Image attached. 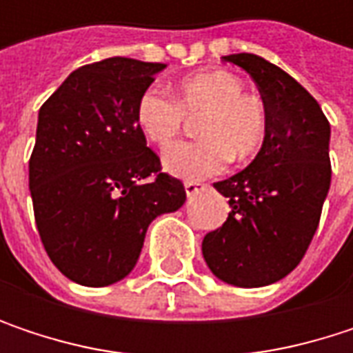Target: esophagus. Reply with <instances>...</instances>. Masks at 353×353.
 <instances>
[{"label": "esophagus", "mask_w": 353, "mask_h": 353, "mask_svg": "<svg viewBox=\"0 0 353 353\" xmlns=\"http://www.w3.org/2000/svg\"><path fill=\"white\" fill-rule=\"evenodd\" d=\"M183 188H185V194H188V196H196L198 192H204V190H206V183H200V181H185Z\"/></svg>", "instance_id": "1"}]
</instances>
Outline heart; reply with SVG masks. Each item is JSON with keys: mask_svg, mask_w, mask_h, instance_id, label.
<instances>
[{"mask_svg": "<svg viewBox=\"0 0 353 353\" xmlns=\"http://www.w3.org/2000/svg\"><path fill=\"white\" fill-rule=\"evenodd\" d=\"M174 98L147 90L134 110L141 134L157 147H168L176 139L183 114L204 112L198 122L202 141L179 143L163 155V168L172 176H214L225 170L229 157L245 161L259 151L268 132V114L255 96L245 94L237 75L223 69L190 75L177 83Z\"/></svg>", "mask_w": 353, "mask_h": 353, "instance_id": "b5f03b06", "label": "heart"}]
</instances>
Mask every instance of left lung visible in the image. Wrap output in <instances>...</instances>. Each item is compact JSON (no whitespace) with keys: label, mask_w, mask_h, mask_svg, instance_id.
Returning a JSON list of instances; mask_svg holds the SVG:
<instances>
[{"label":"left lung","mask_w":353,"mask_h":353,"mask_svg":"<svg viewBox=\"0 0 353 353\" xmlns=\"http://www.w3.org/2000/svg\"><path fill=\"white\" fill-rule=\"evenodd\" d=\"M223 61L245 69L259 88L268 132L243 172L214 183L231 212L204 237L202 255L219 280L257 288L288 276L311 245L331 183V126L317 100L280 67L251 52Z\"/></svg>","instance_id":"1"}]
</instances>
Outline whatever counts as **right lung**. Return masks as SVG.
Wrapping results in <instances>:
<instances>
[{
  "mask_svg": "<svg viewBox=\"0 0 353 353\" xmlns=\"http://www.w3.org/2000/svg\"><path fill=\"white\" fill-rule=\"evenodd\" d=\"M165 67L126 57L83 65L38 112L28 165L36 229L50 261L81 286L126 278L149 225L185 202L134 120Z\"/></svg>",
  "mask_w": 353,
  "mask_h": 353,
  "instance_id": "obj_1",
  "label": "right lung"
}]
</instances>
